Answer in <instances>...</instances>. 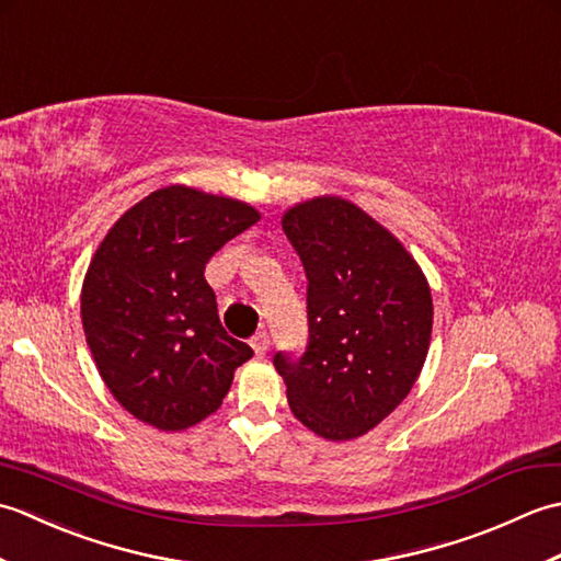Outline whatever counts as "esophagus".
I'll use <instances>...</instances> for the list:
<instances>
[{
	"instance_id": "esophagus-1",
	"label": "esophagus",
	"mask_w": 561,
	"mask_h": 561,
	"mask_svg": "<svg viewBox=\"0 0 561 561\" xmlns=\"http://www.w3.org/2000/svg\"><path fill=\"white\" fill-rule=\"evenodd\" d=\"M250 344H253V350L257 356H265L270 352V335L267 332H257V335L250 340Z\"/></svg>"
}]
</instances>
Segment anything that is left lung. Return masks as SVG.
<instances>
[{
    "label": "left lung",
    "instance_id": "left-lung-1",
    "mask_svg": "<svg viewBox=\"0 0 561 561\" xmlns=\"http://www.w3.org/2000/svg\"><path fill=\"white\" fill-rule=\"evenodd\" d=\"M308 277V347L274 354L296 420L328 440L371 432L408 398L432 342L422 267L354 202L323 195L282 217Z\"/></svg>",
    "mask_w": 561,
    "mask_h": 561
}]
</instances>
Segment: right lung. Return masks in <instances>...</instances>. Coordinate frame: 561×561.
I'll list each match as a JSON object with an SVG mask.
<instances>
[{"label":"right lung","mask_w":561,"mask_h":561,"mask_svg":"<svg viewBox=\"0 0 561 561\" xmlns=\"http://www.w3.org/2000/svg\"><path fill=\"white\" fill-rule=\"evenodd\" d=\"M260 211L248 202L169 185L139 199L93 253L81 323L103 383L161 432H183L221 408L253 350L221 328L205 265Z\"/></svg>","instance_id":"add662e5"}]
</instances>
